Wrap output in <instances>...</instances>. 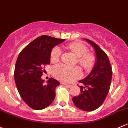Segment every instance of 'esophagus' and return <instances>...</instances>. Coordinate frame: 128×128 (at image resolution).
Returning <instances> with one entry per match:
<instances>
[{"label":"esophagus","mask_w":128,"mask_h":128,"mask_svg":"<svg viewBox=\"0 0 128 128\" xmlns=\"http://www.w3.org/2000/svg\"><path fill=\"white\" fill-rule=\"evenodd\" d=\"M62 84L63 85H65L66 86L68 87V88H70V87L72 86H71V85H70V84H66V83H62Z\"/></svg>","instance_id":"1"}]
</instances>
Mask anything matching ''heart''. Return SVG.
<instances>
[{
    "mask_svg": "<svg viewBox=\"0 0 128 128\" xmlns=\"http://www.w3.org/2000/svg\"><path fill=\"white\" fill-rule=\"evenodd\" d=\"M68 48L77 56L78 62L83 68L86 69L92 68L94 63V57L91 54L86 53L87 48L84 45L81 43L74 42L68 44ZM60 54L61 50L60 47H54L51 52V61L52 62L58 61ZM53 74L56 78L66 83L74 81L82 75L81 70L78 67H70L63 64L55 66L53 68Z\"/></svg>",
    "mask_w": 128,
    "mask_h": 128,
    "instance_id": "1",
    "label": "heart"
}]
</instances>
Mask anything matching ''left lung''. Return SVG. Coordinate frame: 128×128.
Masks as SVG:
<instances>
[{
  "instance_id": "8db88e82",
  "label": "left lung",
  "mask_w": 128,
  "mask_h": 128,
  "mask_svg": "<svg viewBox=\"0 0 128 128\" xmlns=\"http://www.w3.org/2000/svg\"><path fill=\"white\" fill-rule=\"evenodd\" d=\"M95 52L94 65L91 72L79 82L81 93L72 98L76 107L83 111L91 112L99 108L107 96L112 76V70L106 53L91 40L84 38Z\"/></svg>"
}]
</instances>
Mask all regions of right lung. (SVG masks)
I'll list each match as a JSON object with an SVG mask.
<instances>
[{
  "label": "right lung",
  "instance_id": "add662e5",
  "mask_svg": "<svg viewBox=\"0 0 128 128\" xmlns=\"http://www.w3.org/2000/svg\"><path fill=\"white\" fill-rule=\"evenodd\" d=\"M65 40L42 36L28 44L18 55L14 81L20 96L33 109L45 108L54 99L55 89L60 82L50 78L45 84L41 76L44 66L50 64L52 49Z\"/></svg>",
  "mask_w": 128,
  "mask_h": 128
}]
</instances>
